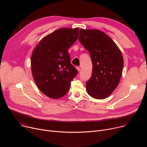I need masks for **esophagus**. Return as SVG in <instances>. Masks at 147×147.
<instances>
[{"label":"esophagus","instance_id":"obj_1","mask_svg":"<svg viewBox=\"0 0 147 147\" xmlns=\"http://www.w3.org/2000/svg\"><path fill=\"white\" fill-rule=\"evenodd\" d=\"M76 69H77L78 71H80V67H78V66H77V67H76Z\"/></svg>","mask_w":147,"mask_h":147}]
</instances>
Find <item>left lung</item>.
Masks as SVG:
<instances>
[{
    "label": "left lung",
    "instance_id": "8db88e82",
    "mask_svg": "<svg viewBox=\"0 0 147 147\" xmlns=\"http://www.w3.org/2000/svg\"><path fill=\"white\" fill-rule=\"evenodd\" d=\"M78 39L89 52L92 62V77L86 82L87 91L95 99L106 98L119 83L124 65L122 54L115 42L101 31L81 28Z\"/></svg>",
    "mask_w": 147,
    "mask_h": 147
}]
</instances>
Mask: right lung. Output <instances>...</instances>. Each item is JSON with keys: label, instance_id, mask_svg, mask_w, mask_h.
<instances>
[{"label": "right lung", "instance_id": "add662e5", "mask_svg": "<svg viewBox=\"0 0 147 147\" xmlns=\"http://www.w3.org/2000/svg\"><path fill=\"white\" fill-rule=\"evenodd\" d=\"M79 28H60L42 39L31 59L34 80L39 90L58 99L70 90L78 71L71 65L68 49L77 40Z\"/></svg>", "mask_w": 147, "mask_h": 147}]
</instances>
